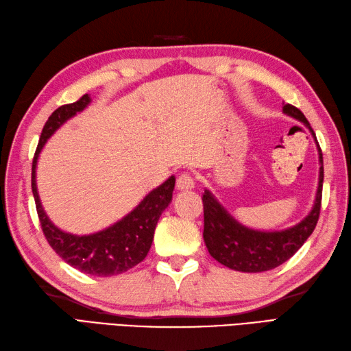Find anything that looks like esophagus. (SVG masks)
Masks as SVG:
<instances>
[{"mask_svg": "<svg viewBox=\"0 0 351 351\" xmlns=\"http://www.w3.org/2000/svg\"><path fill=\"white\" fill-rule=\"evenodd\" d=\"M176 189L179 191L193 190L194 189V178L190 173H182L176 179Z\"/></svg>", "mask_w": 351, "mask_h": 351, "instance_id": "esophagus-1", "label": "esophagus"}]
</instances>
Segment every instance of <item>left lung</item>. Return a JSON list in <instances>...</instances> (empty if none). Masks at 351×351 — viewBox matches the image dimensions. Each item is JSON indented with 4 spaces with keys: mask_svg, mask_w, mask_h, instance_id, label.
Returning a JSON list of instances; mask_svg holds the SVG:
<instances>
[{
    "mask_svg": "<svg viewBox=\"0 0 351 351\" xmlns=\"http://www.w3.org/2000/svg\"><path fill=\"white\" fill-rule=\"evenodd\" d=\"M286 115L298 119L311 133L317 152H319V186L315 191L313 208L298 224L284 230H256L239 223L215 195L208 189L203 193V239L205 245L217 262L239 272H265L282 265L304 245L319 221L323 190V154L317 142L314 130L298 108L286 104L282 108Z\"/></svg>",
    "mask_w": 351,
    "mask_h": 351,
    "instance_id": "obj_1",
    "label": "left lung"
}]
</instances>
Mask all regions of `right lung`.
<instances>
[{
	"label": "right lung",
	"instance_id": "1",
	"mask_svg": "<svg viewBox=\"0 0 351 351\" xmlns=\"http://www.w3.org/2000/svg\"><path fill=\"white\" fill-rule=\"evenodd\" d=\"M91 104V97L85 94L82 99L71 104H64L56 109L43 127L40 142L37 145L36 156L32 160L31 186L34 194L37 214L42 224L43 233L49 245L58 254L65 263L76 267L77 271L94 276H112L127 272L148 256L152 245L154 232L158 219L170 202L175 189V176H170L157 189L149 191L138 202V205L130 210L127 215L104 229L88 233L75 234L61 230L55 226L40 200L36 170L40 152L45 148L46 142L65 122L84 112Z\"/></svg>",
	"mask_w": 351,
	"mask_h": 351
}]
</instances>
